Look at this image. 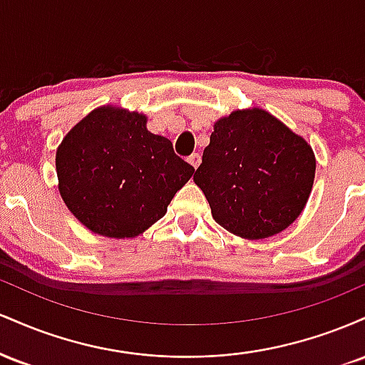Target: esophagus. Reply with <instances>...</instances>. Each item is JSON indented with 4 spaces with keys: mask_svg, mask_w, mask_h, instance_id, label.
I'll use <instances>...</instances> for the list:
<instances>
[{
    "mask_svg": "<svg viewBox=\"0 0 365 365\" xmlns=\"http://www.w3.org/2000/svg\"><path fill=\"white\" fill-rule=\"evenodd\" d=\"M187 161L190 163V165L194 166V168H197V166L200 165V154H199V153H194V154H190V156L187 158Z\"/></svg>",
    "mask_w": 365,
    "mask_h": 365,
    "instance_id": "esophagus-1",
    "label": "esophagus"
}]
</instances>
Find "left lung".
I'll return each mask as SVG.
<instances>
[{
	"instance_id": "obj_1",
	"label": "left lung",
	"mask_w": 365,
	"mask_h": 365,
	"mask_svg": "<svg viewBox=\"0 0 365 365\" xmlns=\"http://www.w3.org/2000/svg\"><path fill=\"white\" fill-rule=\"evenodd\" d=\"M316 158L302 137L267 111L217 120L194 175L215 221L249 240L288 228L311 195Z\"/></svg>"
}]
</instances>
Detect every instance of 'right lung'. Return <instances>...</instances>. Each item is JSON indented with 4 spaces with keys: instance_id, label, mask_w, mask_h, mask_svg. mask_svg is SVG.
<instances>
[{
    "instance_id": "obj_1",
    "label": "right lung",
    "mask_w": 365,
    "mask_h": 365,
    "mask_svg": "<svg viewBox=\"0 0 365 365\" xmlns=\"http://www.w3.org/2000/svg\"><path fill=\"white\" fill-rule=\"evenodd\" d=\"M148 118L103 106L78 121L56 150L58 188L66 207L91 232L133 238L166 215L194 175Z\"/></svg>"
}]
</instances>
